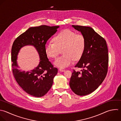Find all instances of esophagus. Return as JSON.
<instances>
[{
  "label": "esophagus",
  "mask_w": 121,
  "mask_h": 121,
  "mask_svg": "<svg viewBox=\"0 0 121 121\" xmlns=\"http://www.w3.org/2000/svg\"><path fill=\"white\" fill-rule=\"evenodd\" d=\"M59 71H60V72H64L65 71V69H59Z\"/></svg>",
  "instance_id": "34e87169"
}]
</instances>
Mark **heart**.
<instances>
[{"instance_id": "b5f03b06", "label": "heart", "mask_w": 121, "mask_h": 121, "mask_svg": "<svg viewBox=\"0 0 121 121\" xmlns=\"http://www.w3.org/2000/svg\"><path fill=\"white\" fill-rule=\"evenodd\" d=\"M54 43L47 42L44 46L46 55L55 58L60 54V50L63 54L54 61L55 65L61 69L70 66L74 60L79 59L82 56L86 45V39L83 35L76 34L69 29L60 32L54 38Z\"/></svg>"}]
</instances>
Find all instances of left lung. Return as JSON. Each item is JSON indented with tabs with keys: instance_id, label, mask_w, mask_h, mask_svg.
<instances>
[{
	"instance_id": "obj_1",
	"label": "left lung",
	"mask_w": 121,
	"mask_h": 121,
	"mask_svg": "<svg viewBox=\"0 0 121 121\" xmlns=\"http://www.w3.org/2000/svg\"><path fill=\"white\" fill-rule=\"evenodd\" d=\"M72 26L84 36L86 45L82 56L75 66L83 69L81 72L74 70L69 86L76 95H86L96 89L106 76L108 48L105 40L92 28L74 25Z\"/></svg>"
}]
</instances>
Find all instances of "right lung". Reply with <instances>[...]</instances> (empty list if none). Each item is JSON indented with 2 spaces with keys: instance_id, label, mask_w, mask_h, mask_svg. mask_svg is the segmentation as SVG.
Listing matches in <instances>:
<instances>
[{
  "instance_id": "right-lung-1",
  "label": "right lung",
  "mask_w": 121,
  "mask_h": 121,
  "mask_svg": "<svg viewBox=\"0 0 121 121\" xmlns=\"http://www.w3.org/2000/svg\"><path fill=\"white\" fill-rule=\"evenodd\" d=\"M59 26H41L29 28L14 42L11 50L12 67L14 77L20 87L27 94L37 97L44 95L51 89L58 69L49 61L44 46L47 41L57 31ZM31 45L39 56L38 66L32 70L22 71L19 69L17 56L21 49Z\"/></svg>"
}]
</instances>
